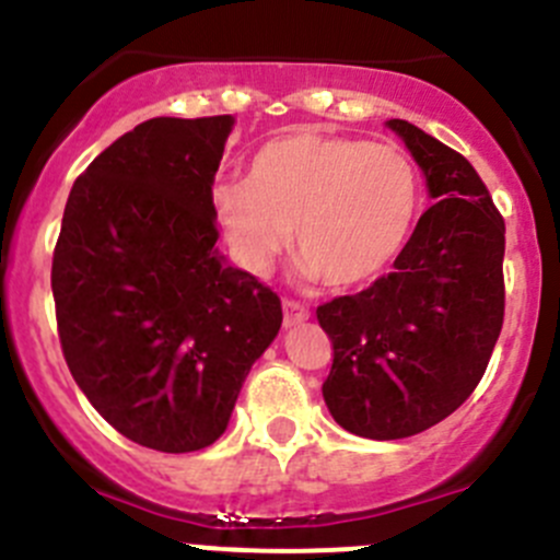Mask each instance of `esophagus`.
Here are the masks:
<instances>
[{
	"mask_svg": "<svg viewBox=\"0 0 560 560\" xmlns=\"http://www.w3.org/2000/svg\"><path fill=\"white\" fill-rule=\"evenodd\" d=\"M284 326H298V323L310 320V310H306L304 304H298V301H292V298H284Z\"/></svg>",
	"mask_w": 560,
	"mask_h": 560,
	"instance_id": "1",
	"label": "esophagus"
}]
</instances>
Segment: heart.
I'll list each match as a JSON object with an SVG mask.
<instances>
[{
	"instance_id": "obj_1",
	"label": "heart",
	"mask_w": 560,
	"mask_h": 560,
	"mask_svg": "<svg viewBox=\"0 0 560 560\" xmlns=\"http://www.w3.org/2000/svg\"><path fill=\"white\" fill-rule=\"evenodd\" d=\"M420 201L417 165L398 145L295 129L256 149L245 182L212 190V215L248 273H268L292 229L306 273L351 290L398 259Z\"/></svg>"
}]
</instances>
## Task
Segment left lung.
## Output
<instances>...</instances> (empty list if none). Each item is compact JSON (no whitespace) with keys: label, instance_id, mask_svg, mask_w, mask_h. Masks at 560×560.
<instances>
[{"label":"left lung","instance_id":"obj_1","mask_svg":"<svg viewBox=\"0 0 560 560\" xmlns=\"http://www.w3.org/2000/svg\"><path fill=\"white\" fill-rule=\"evenodd\" d=\"M436 203L395 270L317 306L334 348L328 411L364 439H406L451 417L483 378L505 315V221L451 145L392 118Z\"/></svg>","mask_w":560,"mask_h":560}]
</instances>
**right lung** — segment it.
Instances as JSON below:
<instances>
[{
    "instance_id": "add662e5",
    "label": "right lung",
    "mask_w": 560,
    "mask_h": 560,
    "mask_svg": "<svg viewBox=\"0 0 560 560\" xmlns=\"http://www.w3.org/2000/svg\"><path fill=\"white\" fill-rule=\"evenodd\" d=\"M232 115L151 118L80 174L51 259L68 370L118 433L160 453L212 445L281 301L218 254L212 182Z\"/></svg>"
}]
</instances>
